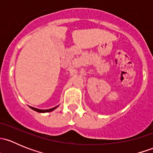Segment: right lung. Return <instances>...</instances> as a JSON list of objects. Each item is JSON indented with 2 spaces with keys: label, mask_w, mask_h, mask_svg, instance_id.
I'll return each instance as SVG.
<instances>
[{
  "label": "right lung",
  "mask_w": 153,
  "mask_h": 153,
  "mask_svg": "<svg viewBox=\"0 0 153 153\" xmlns=\"http://www.w3.org/2000/svg\"><path fill=\"white\" fill-rule=\"evenodd\" d=\"M57 107H58V106H55V107L52 108V109H37V108L32 107V106H30L31 109H33V110L36 111V112H52V111H53L54 109H56Z\"/></svg>",
  "instance_id": "1"
}]
</instances>
